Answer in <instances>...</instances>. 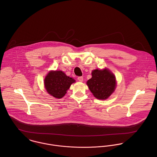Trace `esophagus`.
I'll list each match as a JSON object with an SVG mask.
<instances>
[{"label":"esophagus","instance_id":"esophagus-1","mask_svg":"<svg viewBox=\"0 0 157 157\" xmlns=\"http://www.w3.org/2000/svg\"><path fill=\"white\" fill-rule=\"evenodd\" d=\"M77 79H78V80L80 81V82H83V77H78Z\"/></svg>","mask_w":157,"mask_h":157}]
</instances>
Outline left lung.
Here are the masks:
<instances>
[{
    "label": "left lung",
    "instance_id": "1",
    "mask_svg": "<svg viewBox=\"0 0 157 157\" xmlns=\"http://www.w3.org/2000/svg\"><path fill=\"white\" fill-rule=\"evenodd\" d=\"M94 96L99 100L107 99L114 92L116 79L114 74L106 68L92 71V78L86 82Z\"/></svg>",
    "mask_w": 157,
    "mask_h": 157
}]
</instances>
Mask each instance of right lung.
<instances>
[{
  "mask_svg": "<svg viewBox=\"0 0 157 157\" xmlns=\"http://www.w3.org/2000/svg\"><path fill=\"white\" fill-rule=\"evenodd\" d=\"M75 80L67 76L62 71H51L44 80L45 89L55 98H62Z\"/></svg>",
  "mask_w": 157,
  "mask_h": 157,
  "instance_id": "right-lung-1",
  "label": "right lung"
}]
</instances>
